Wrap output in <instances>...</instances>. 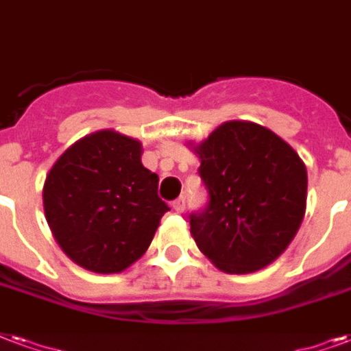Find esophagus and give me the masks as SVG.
Returning <instances> with one entry per match:
<instances>
[{
  "mask_svg": "<svg viewBox=\"0 0 351 351\" xmlns=\"http://www.w3.org/2000/svg\"><path fill=\"white\" fill-rule=\"evenodd\" d=\"M173 210L178 211V213H182V211L186 210V199H184V197H180V199H176L175 202H173Z\"/></svg>",
  "mask_w": 351,
  "mask_h": 351,
  "instance_id": "obj_1",
  "label": "esophagus"
}]
</instances>
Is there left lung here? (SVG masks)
Here are the masks:
<instances>
[{"label":"left lung","instance_id":"8db88e82","mask_svg":"<svg viewBox=\"0 0 351 351\" xmlns=\"http://www.w3.org/2000/svg\"><path fill=\"white\" fill-rule=\"evenodd\" d=\"M187 147L199 156L210 195L189 221L200 252L226 274L276 261L306 215L307 171L298 152L252 121H226Z\"/></svg>","mask_w":351,"mask_h":351}]
</instances>
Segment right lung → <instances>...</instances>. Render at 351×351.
<instances>
[{
    "label": "right lung",
    "instance_id": "obj_1",
    "mask_svg": "<svg viewBox=\"0 0 351 351\" xmlns=\"http://www.w3.org/2000/svg\"><path fill=\"white\" fill-rule=\"evenodd\" d=\"M141 154V141L104 128L69 145L45 176L42 199L51 234L86 271L117 274L136 263L169 210Z\"/></svg>",
    "mask_w": 351,
    "mask_h": 351
}]
</instances>
